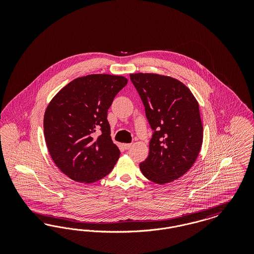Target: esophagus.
<instances>
[{
  "mask_svg": "<svg viewBox=\"0 0 254 254\" xmlns=\"http://www.w3.org/2000/svg\"><path fill=\"white\" fill-rule=\"evenodd\" d=\"M124 147L126 148V149H128V148H130L131 146H132V144H124Z\"/></svg>",
  "mask_w": 254,
  "mask_h": 254,
  "instance_id": "esophagus-1",
  "label": "esophagus"
}]
</instances>
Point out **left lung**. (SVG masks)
I'll return each instance as SVG.
<instances>
[{
	"instance_id": "8db88e82",
	"label": "left lung",
	"mask_w": 254,
	"mask_h": 254,
	"mask_svg": "<svg viewBox=\"0 0 254 254\" xmlns=\"http://www.w3.org/2000/svg\"><path fill=\"white\" fill-rule=\"evenodd\" d=\"M130 80L154 130L140 169L159 185L173 182L193 166L203 143L199 104L187 85L155 73H133Z\"/></svg>"
}]
</instances>
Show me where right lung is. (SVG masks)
<instances>
[{
	"label": "right lung",
	"mask_w": 254,
	"mask_h": 254,
	"mask_svg": "<svg viewBox=\"0 0 254 254\" xmlns=\"http://www.w3.org/2000/svg\"><path fill=\"white\" fill-rule=\"evenodd\" d=\"M127 84L124 76L90 74L74 79L49 102L44 116L46 143L55 165L73 181L101 180L120 157L107 118L114 97ZM98 129L102 134L96 137Z\"/></svg>",
	"instance_id": "obj_1"
}]
</instances>
